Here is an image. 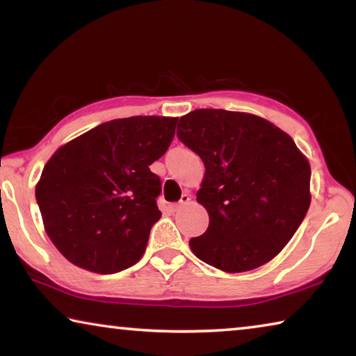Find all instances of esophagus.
<instances>
[{
	"label": "esophagus",
	"mask_w": 356,
	"mask_h": 356,
	"mask_svg": "<svg viewBox=\"0 0 356 356\" xmlns=\"http://www.w3.org/2000/svg\"><path fill=\"white\" fill-rule=\"evenodd\" d=\"M190 200H191L190 195H186V193H185V195H182V197H180V201H179V202H174V204H171V206H170L171 212H177V210H179L180 207H184L185 204H188V202H190Z\"/></svg>",
	"instance_id": "1"
}]
</instances>
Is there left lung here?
I'll return each mask as SVG.
<instances>
[{"mask_svg":"<svg viewBox=\"0 0 356 356\" xmlns=\"http://www.w3.org/2000/svg\"><path fill=\"white\" fill-rule=\"evenodd\" d=\"M177 138L206 166L197 202L209 227L191 251L227 273L272 261L311 202V168L292 138L254 114L212 108L180 118Z\"/></svg>","mask_w":356,"mask_h":356,"instance_id":"1","label":"left lung"}]
</instances>
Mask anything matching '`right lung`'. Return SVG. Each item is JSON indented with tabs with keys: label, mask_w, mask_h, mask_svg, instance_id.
<instances>
[{
	"label": "right lung",
	"mask_w": 356,
	"mask_h": 356,
	"mask_svg": "<svg viewBox=\"0 0 356 356\" xmlns=\"http://www.w3.org/2000/svg\"><path fill=\"white\" fill-rule=\"evenodd\" d=\"M177 118L114 119L59 147L35 200L48 237L76 267L110 275L140 261L160 220V177L150 165L176 134Z\"/></svg>",
	"instance_id": "add662e5"
}]
</instances>
